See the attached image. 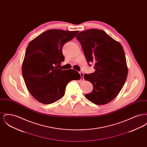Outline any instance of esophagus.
Here are the masks:
<instances>
[{"instance_id":"1","label":"esophagus","mask_w":147,"mask_h":147,"mask_svg":"<svg viewBox=\"0 0 147 147\" xmlns=\"http://www.w3.org/2000/svg\"><path fill=\"white\" fill-rule=\"evenodd\" d=\"M79 74L80 75V77H81V79H84V73L82 72V71H80L79 72Z\"/></svg>"}]
</instances>
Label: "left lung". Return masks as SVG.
I'll return each mask as SVG.
<instances>
[{
	"mask_svg": "<svg viewBox=\"0 0 147 147\" xmlns=\"http://www.w3.org/2000/svg\"><path fill=\"white\" fill-rule=\"evenodd\" d=\"M89 66L94 64V73L85 74L93 90L86 98L96 105H105L116 98L125 83L128 74L124 50L120 43L104 31L90 29L76 36Z\"/></svg>",
	"mask_w": 147,
	"mask_h": 147,
	"instance_id": "1",
	"label": "left lung"
}]
</instances>
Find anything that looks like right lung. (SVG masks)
Returning a JSON list of instances; mask_svg holds the SVG:
<instances>
[{
	"mask_svg": "<svg viewBox=\"0 0 147 147\" xmlns=\"http://www.w3.org/2000/svg\"><path fill=\"white\" fill-rule=\"evenodd\" d=\"M78 32L51 29L29 43L22 65V73L28 90L38 101L44 104L56 102L64 95L65 87L70 81L80 79L76 70L58 68L64 61L63 45Z\"/></svg>",
	"mask_w": 147,
	"mask_h": 147,
	"instance_id": "1",
	"label": "right lung"
}]
</instances>
